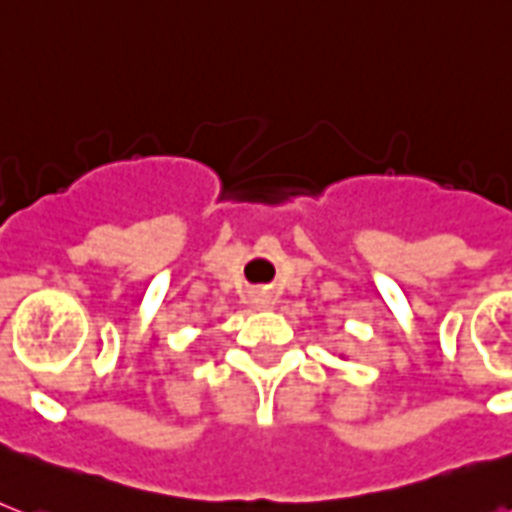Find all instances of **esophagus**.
Here are the masks:
<instances>
[{
	"label": "esophagus",
	"mask_w": 512,
	"mask_h": 512,
	"mask_svg": "<svg viewBox=\"0 0 512 512\" xmlns=\"http://www.w3.org/2000/svg\"><path fill=\"white\" fill-rule=\"evenodd\" d=\"M255 305L257 308H268V305H271V297L265 295V292H260V295H255Z\"/></svg>",
	"instance_id": "34e87169"
}]
</instances>
